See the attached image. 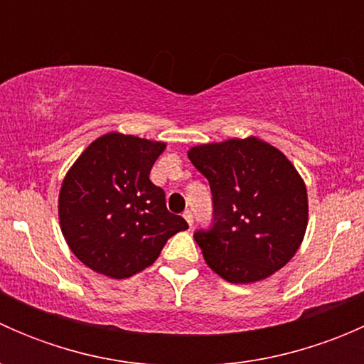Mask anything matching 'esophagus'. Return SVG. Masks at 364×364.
<instances>
[{"label":"esophagus","instance_id":"34e87169","mask_svg":"<svg viewBox=\"0 0 364 364\" xmlns=\"http://www.w3.org/2000/svg\"><path fill=\"white\" fill-rule=\"evenodd\" d=\"M183 216H185V220L188 222V225L192 227L193 225V213L192 211H185V213H183Z\"/></svg>","mask_w":364,"mask_h":364}]
</instances>
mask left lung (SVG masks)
<instances>
[{
  "mask_svg": "<svg viewBox=\"0 0 364 364\" xmlns=\"http://www.w3.org/2000/svg\"><path fill=\"white\" fill-rule=\"evenodd\" d=\"M188 159L213 193V229L193 236L205 264L230 284L282 269L308 225L306 185L292 161L255 135L193 146Z\"/></svg>",
  "mask_w": 364,
  "mask_h": 364,
  "instance_id": "1",
  "label": "left lung"
}]
</instances>
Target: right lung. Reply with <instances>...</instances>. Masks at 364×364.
Wrapping results in <instances>:
<instances>
[{
  "label": "right lung",
  "instance_id": "right-lung-1",
  "mask_svg": "<svg viewBox=\"0 0 364 364\" xmlns=\"http://www.w3.org/2000/svg\"><path fill=\"white\" fill-rule=\"evenodd\" d=\"M165 142L109 132L91 142L61 183L58 216L73 255L114 280L146 269L188 223L167 211L149 181Z\"/></svg>",
  "mask_w": 364,
  "mask_h": 364
}]
</instances>
